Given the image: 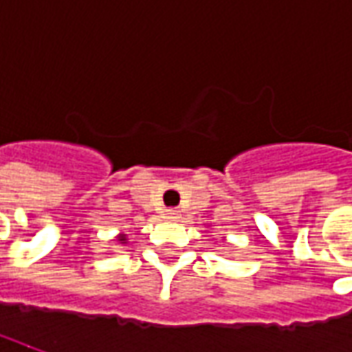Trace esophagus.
Wrapping results in <instances>:
<instances>
[{
	"mask_svg": "<svg viewBox=\"0 0 352 352\" xmlns=\"http://www.w3.org/2000/svg\"><path fill=\"white\" fill-rule=\"evenodd\" d=\"M164 217H166L168 221H178V219H180V211H178V210H166V211H164Z\"/></svg>",
	"mask_w": 352,
	"mask_h": 352,
	"instance_id": "1",
	"label": "esophagus"
}]
</instances>
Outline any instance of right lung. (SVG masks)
Here are the masks:
<instances>
[{"label":"right lung","instance_id":"add662e5","mask_svg":"<svg viewBox=\"0 0 352 352\" xmlns=\"http://www.w3.org/2000/svg\"><path fill=\"white\" fill-rule=\"evenodd\" d=\"M117 241H121V243H127V236L119 235V236H117Z\"/></svg>","mask_w":352,"mask_h":352}]
</instances>
